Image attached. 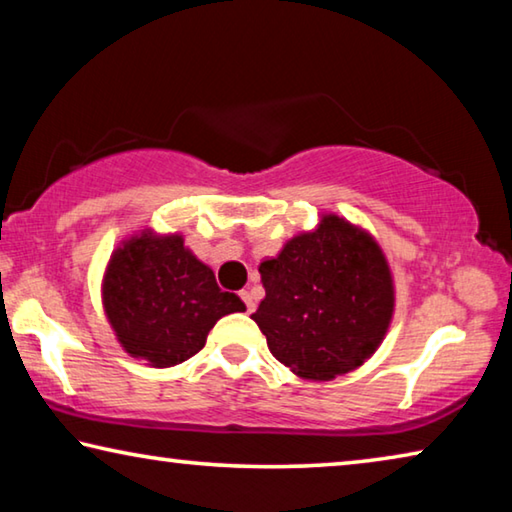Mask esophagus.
<instances>
[{"instance_id":"obj_1","label":"esophagus","mask_w":512,"mask_h":512,"mask_svg":"<svg viewBox=\"0 0 512 512\" xmlns=\"http://www.w3.org/2000/svg\"><path fill=\"white\" fill-rule=\"evenodd\" d=\"M239 296H241V300L246 302V309H248V311H255V298H253V293L244 289V291L239 293Z\"/></svg>"}]
</instances>
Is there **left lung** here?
I'll use <instances>...</instances> for the list:
<instances>
[{
	"label": "left lung",
	"mask_w": 512,
	"mask_h": 512,
	"mask_svg": "<svg viewBox=\"0 0 512 512\" xmlns=\"http://www.w3.org/2000/svg\"><path fill=\"white\" fill-rule=\"evenodd\" d=\"M266 289L253 318L293 375L329 381L363 366L395 314V282L377 239L334 212L259 264Z\"/></svg>",
	"instance_id": "obj_1"
}]
</instances>
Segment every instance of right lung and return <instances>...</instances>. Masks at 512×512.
Here are the masks:
<instances>
[{"mask_svg":"<svg viewBox=\"0 0 512 512\" xmlns=\"http://www.w3.org/2000/svg\"><path fill=\"white\" fill-rule=\"evenodd\" d=\"M101 305L124 352L151 368H171L203 348L216 320L246 311L221 291L214 271L180 232L144 228L119 241L101 280Z\"/></svg>","mask_w":512,"mask_h":512,"instance_id":"right-lung-1","label":"right lung"}]
</instances>
